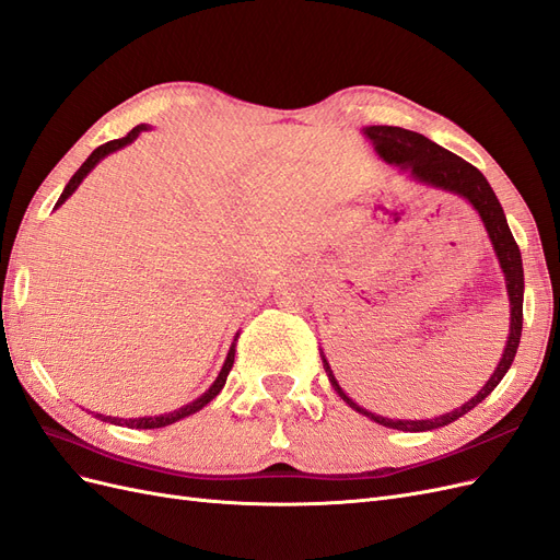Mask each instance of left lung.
I'll return each mask as SVG.
<instances>
[{"mask_svg": "<svg viewBox=\"0 0 560 560\" xmlns=\"http://www.w3.org/2000/svg\"><path fill=\"white\" fill-rule=\"evenodd\" d=\"M366 138L374 142L378 156L399 167V171L409 173L416 182L434 186V189L442 191H451L455 196L465 198L467 202H471V208L479 212L481 222L488 231L490 245H493L500 268L504 273V282H506V294H510V308H512V322H510V336H506V346L502 352V360L495 366L493 376L486 381V385L479 389V395H474L469 401H465L460 409H455L451 413L436 416V418H428V420H393V418H383L371 413L362 406L354 404L341 385L336 383L331 366L322 354V362H325L327 376L334 385V389L338 393L346 404H350L354 411H360L362 416L381 422L385 428L393 430H404V432H425V430H436L444 428L448 422L463 418L467 411H471L474 406L481 404L493 389L498 387V383L504 378L506 371H510L514 358H516V348L521 343V329H523V264H521V249L514 241V235L510 231V224H506V217L502 212L500 200L495 196V191L490 189L488 179L474 167L471 163L463 161L460 156H455L453 151L434 144L432 140H428L425 135L413 132V130H404L397 126H366L364 128Z\"/></svg>", "mask_w": 560, "mask_h": 560, "instance_id": "1", "label": "left lung"}]
</instances>
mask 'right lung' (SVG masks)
Wrapping results in <instances>:
<instances>
[{"instance_id": "1", "label": "right lung", "mask_w": 560, "mask_h": 560, "mask_svg": "<svg viewBox=\"0 0 560 560\" xmlns=\"http://www.w3.org/2000/svg\"><path fill=\"white\" fill-rule=\"evenodd\" d=\"M142 130H149V126H144V124H142V126H135V128L126 135V138H118V140H112V142H107V144H103V147H97V149L93 151V154H91L86 161H83V165L79 167V171L72 175V179L67 182L65 191L60 194V198H58L56 206H62V202L79 189V184L83 182V177H86L100 161H103L105 156H109L112 151H116V149H124V147H126V144H130L132 140H138V135H140ZM233 341H238V336H235ZM233 360H235V343H231V350H229V354H226V362H224L222 371H219L217 381L210 385V389H206V393H202L198 399H194L191 404L182 406L179 411L163 413V416H147V418H128V420H126V418L103 416V413H95V418L105 420V422H114V425H126V428H132V430H156V428L173 425V422H177V420H182V418H186V416H191V413L200 411L202 406L210 404L219 393H222V387H224V383H226L229 371H231V366H233Z\"/></svg>"}]
</instances>
